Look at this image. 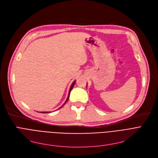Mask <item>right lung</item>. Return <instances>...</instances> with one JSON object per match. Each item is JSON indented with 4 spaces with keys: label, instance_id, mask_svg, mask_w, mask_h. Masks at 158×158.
<instances>
[{
    "label": "right lung",
    "instance_id": "right-lung-1",
    "mask_svg": "<svg viewBox=\"0 0 158 158\" xmlns=\"http://www.w3.org/2000/svg\"><path fill=\"white\" fill-rule=\"evenodd\" d=\"M75 82H76V81H73V82H72V85H71V86H70V89H69V95H68V97H67V98H66V101H65V102L64 103V104L63 105V106H64V104L66 102H67V101L69 100V97H70V92H71V90L72 89V88H73V86H74V85H75ZM62 106L61 107H60V108L59 109H58V110H60V108H61V107H62ZM40 113H51V112H48V111H47V112H40Z\"/></svg>",
    "mask_w": 158,
    "mask_h": 158
}]
</instances>
